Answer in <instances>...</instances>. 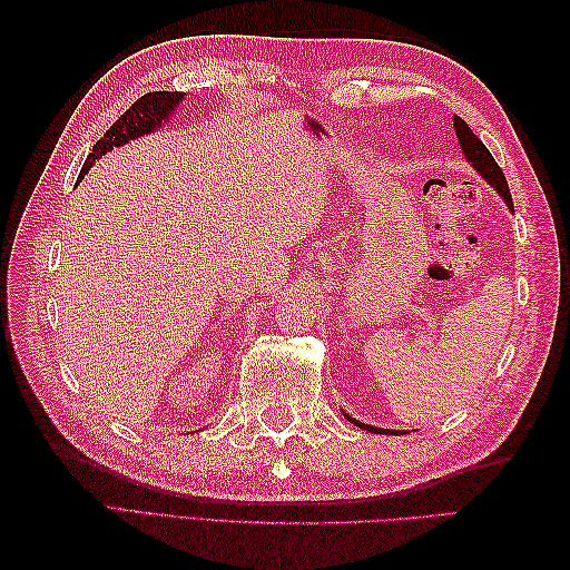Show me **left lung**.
<instances>
[{"mask_svg": "<svg viewBox=\"0 0 570 570\" xmlns=\"http://www.w3.org/2000/svg\"><path fill=\"white\" fill-rule=\"evenodd\" d=\"M453 127H455V135H458V141H460V149H463V154H465V159L475 166V171L488 180V184L494 188V190H500V196L504 198V203L510 205V208L514 210V205H512V193H510V186H507V178H504V174H502V168L498 166V161L492 159V154H490V149L485 147V144H482L475 135H472V129L465 125V119H460V117H455V122H453ZM350 419V416H347ZM353 423H357L360 429H365V431H372V433H390V431H384V429H374V426H365V423H360V421H355V419H350Z\"/></svg>", "mask_w": 570, "mask_h": 570, "instance_id": "8db88e82", "label": "left lung"}]
</instances>
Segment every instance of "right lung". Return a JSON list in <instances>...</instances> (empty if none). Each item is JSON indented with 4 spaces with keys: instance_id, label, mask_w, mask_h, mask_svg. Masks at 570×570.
<instances>
[{
    "instance_id": "1",
    "label": "right lung",
    "mask_w": 570,
    "mask_h": 570,
    "mask_svg": "<svg viewBox=\"0 0 570 570\" xmlns=\"http://www.w3.org/2000/svg\"><path fill=\"white\" fill-rule=\"evenodd\" d=\"M184 100L180 92H168V90H159V92H147L129 107V110L117 119V122L105 131V137L95 141L92 151L85 159L82 168H80V178L90 171V166L95 159H102V156L115 149L122 147L129 139H137L141 135H149L156 127H161V122H166V117L174 112V107Z\"/></svg>"
}]
</instances>
